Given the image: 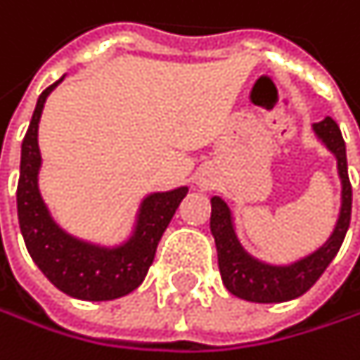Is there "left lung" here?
<instances>
[{
	"mask_svg": "<svg viewBox=\"0 0 360 360\" xmlns=\"http://www.w3.org/2000/svg\"><path fill=\"white\" fill-rule=\"evenodd\" d=\"M312 130L316 139L335 155L338 174L342 181V207L335 228L325 240V245H321L316 251L287 266L266 264L247 253L240 245L234 230L232 209L228 207V202H224L219 196L211 198V234L217 247L221 281L226 289L240 300L255 304H281L304 295L333 262L346 238L352 213V186L348 179L346 143L342 139L340 126L329 115L312 124Z\"/></svg>",
	"mask_w": 360,
	"mask_h": 360,
	"instance_id": "obj_1",
	"label": "left lung"
}]
</instances>
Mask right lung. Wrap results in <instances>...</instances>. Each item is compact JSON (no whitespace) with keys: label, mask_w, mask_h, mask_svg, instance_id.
I'll list each match as a JSON object with an SVG mask.
<instances>
[{"label":"right lung","mask_w":360,"mask_h":360,"mask_svg":"<svg viewBox=\"0 0 360 360\" xmlns=\"http://www.w3.org/2000/svg\"><path fill=\"white\" fill-rule=\"evenodd\" d=\"M63 79L65 75L39 94L29 130L22 139L16 190L20 234L31 259L58 291L86 302H109L128 295L143 283L153 262L155 247L174 211L188 196V188L145 196L136 211L132 234L115 247L94 245L65 232L50 215L39 192L41 153L37 143L46 98Z\"/></svg>","instance_id":"add662e5"}]
</instances>
